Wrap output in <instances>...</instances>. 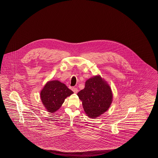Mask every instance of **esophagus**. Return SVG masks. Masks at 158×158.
Masks as SVG:
<instances>
[{
  "mask_svg": "<svg viewBox=\"0 0 158 158\" xmlns=\"http://www.w3.org/2000/svg\"><path fill=\"white\" fill-rule=\"evenodd\" d=\"M72 90L74 92V93H77L78 92V89L76 88V87H72Z\"/></svg>",
  "mask_w": 158,
  "mask_h": 158,
  "instance_id": "obj_1",
  "label": "esophagus"
}]
</instances>
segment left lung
<instances>
[{
    "mask_svg": "<svg viewBox=\"0 0 158 158\" xmlns=\"http://www.w3.org/2000/svg\"><path fill=\"white\" fill-rule=\"evenodd\" d=\"M84 111L89 118H97L110 107L112 93L110 86L99 75L87 80L85 86L77 93Z\"/></svg>",
    "mask_w": 158,
    "mask_h": 158,
    "instance_id": "8db88e82",
    "label": "left lung"
}]
</instances>
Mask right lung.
<instances>
[{
	"label": "right lung",
	"instance_id": "add662e5",
	"mask_svg": "<svg viewBox=\"0 0 158 158\" xmlns=\"http://www.w3.org/2000/svg\"><path fill=\"white\" fill-rule=\"evenodd\" d=\"M73 93L63 83L57 80L50 81L40 91V99L47 111L54 113L60 108L65 99Z\"/></svg>",
	"mask_w": 158,
	"mask_h": 158
}]
</instances>
